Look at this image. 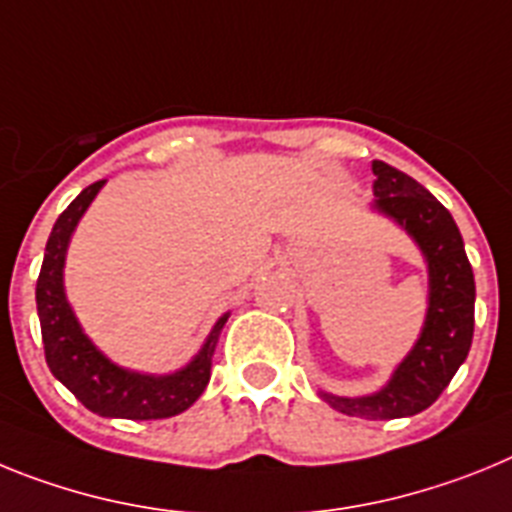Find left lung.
Here are the masks:
<instances>
[{
  "label": "left lung",
  "mask_w": 512,
  "mask_h": 512,
  "mask_svg": "<svg viewBox=\"0 0 512 512\" xmlns=\"http://www.w3.org/2000/svg\"><path fill=\"white\" fill-rule=\"evenodd\" d=\"M376 208L397 219L428 257L430 306L422 335L389 384L371 397L322 394L337 412L394 420L428 410L466 361L474 335V273L459 226L433 193L386 162H373Z\"/></svg>",
  "instance_id": "8db88e82"
}]
</instances>
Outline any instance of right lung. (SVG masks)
I'll return each instance as SVG.
<instances>
[{
    "label": "right lung",
    "mask_w": 512,
    "mask_h": 512,
    "mask_svg": "<svg viewBox=\"0 0 512 512\" xmlns=\"http://www.w3.org/2000/svg\"><path fill=\"white\" fill-rule=\"evenodd\" d=\"M102 185L105 180H97L90 188H84L56 219L48 237L41 275L35 283V304H38V319H41L46 363L53 376L95 415L164 420V417L188 410L208 386L211 355L226 317L216 322L203 350L195 355V361L172 376H141V373L123 371L113 366L84 337L82 327L74 319V311L66 304L61 273H64V255L71 231Z\"/></svg>",
    "instance_id": "1"
}]
</instances>
